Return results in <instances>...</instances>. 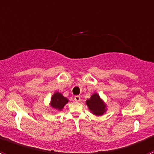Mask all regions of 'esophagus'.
<instances>
[{
	"label": "esophagus",
	"instance_id": "34e87169",
	"mask_svg": "<svg viewBox=\"0 0 154 154\" xmlns=\"http://www.w3.org/2000/svg\"><path fill=\"white\" fill-rule=\"evenodd\" d=\"M74 100H76V101H80V97L79 95H76L75 97H74Z\"/></svg>",
	"mask_w": 154,
	"mask_h": 154
}]
</instances>
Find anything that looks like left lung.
Instances as JSON below:
<instances>
[{
    "instance_id": "obj_1",
    "label": "left lung",
    "mask_w": 154,
    "mask_h": 154,
    "mask_svg": "<svg viewBox=\"0 0 154 154\" xmlns=\"http://www.w3.org/2000/svg\"><path fill=\"white\" fill-rule=\"evenodd\" d=\"M86 104L88 109L97 116H101L106 111V105L100 100V97L97 94H94L91 98L86 100Z\"/></svg>"
}]
</instances>
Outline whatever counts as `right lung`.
I'll use <instances>...</instances> for the list:
<instances>
[{"label":"right lung","instance_id":"obj_1","mask_svg":"<svg viewBox=\"0 0 154 154\" xmlns=\"http://www.w3.org/2000/svg\"><path fill=\"white\" fill-rule=\"evenodd\" d=\"M68 99L66 97H63L62 94L59 92H56L53 95L51 98V105L53 108L57 110H61L64 107L65 105L68 103Z\"/></svg>","mask_w":154,"mask_h":154}]
</instances>
